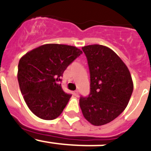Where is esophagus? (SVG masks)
I'll use <instances>...</instances> for the list:
<instances>
[{
  "label": "esophagus",
  "mask_w": 151,
  "mask_h": 151,
  "mask_svg": "<svg viewBox=\"0 0 151 151\" xmlns=\"http://www.w3.org/2000/svg\"><path fill=\"white\" fill-rule=\"evenodd\" d=\"M73 95H75L76 97H78V91H73Z\"/></svg>",
  "instance_id": "obj_1"
}]
</instances>
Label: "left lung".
Instances as JSON below:
<instances>
[{
    "label": "left lung",
    "mask_w": 151,
    "mask_h": 151,
    "mask_svg": "<svg viewBox=\"0 0 151 151\" xmlns=\"http://www.w3.org/2000/svg\"><path fill=\"white\" fill-rule=\"evenodd\" d=\"M82 50L90 72V94L80 97V107L92 125H105L127 106L133 91L132 76L122 60L107 47L88 45Z\"/></svg>",
    "instance_id": "left-lung-1"
}]
</instances>
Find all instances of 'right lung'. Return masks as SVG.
<instances>
[{
	"label": "right lung",
	"instance_id": "1",
	"mask_svg": "<svg viewBox=\"0 0 151 151\" xmlns=\"http://www.w3.org/2000/svg\"><path fill=\"white\" fill-rule=\"evenodd\" d=\"M82 54L76 47L47 44L28 52L19 60V88L35 115L45 120L60 115L72 96L63 90L61 77Z\"/></svg>",
	"mask_w": 151,
	"mask_h": 151
}]
</instances>
